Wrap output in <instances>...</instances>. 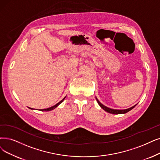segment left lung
Masks as SVG:
<instances>
[{"instance_id":"1","label":"left lung","mask_w":160,"mask_h":160,"mask_svg":"<svg viewBox=\"0 0 160 160\" xmlns=\"http://www.w3.org/2000/svg\"><path fill=\"white\" fill-rule=\"evenodd\" d=\"M96 99H97V102H98V104H99V106L102 108V109H103L104 110H105L106 112H108V113H112V114H123V113H127V112H129L130 110H131L132 108H135L136 106H137V104H135V106H132V107H131V108H127V109H125V110H116V109H112V108H108V107H107V106H104V105H103L102 104L101 102L98 100V98L96 97Z\"/></svg>"}]
</instances>
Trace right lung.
I'll return each mask as SVG.
<instances>
[{
	"mask_svg": "<svg viewBox=\"0 0 160 160\" xmlns=\"http://www.w3.org/2000/svg\"><path fill=\"white\" fill-rule=\"evenodd\" d=\"M66 97H65L64 98H63L61 101H60L58 103H57L56 105H54V106H52V107H50V108H46V109H41V110H40V111H42V112H48V111H51V110H54V109H55V108L57 107V106H58L64 100V99L66 98ZM29 108V107H28ZM29 109H31V110H34V109H33V108H29Z\"/></svg>",
	"mask_w": 160,
	"mask_h": 160,
	"instance_id": "right-lung-1",
	"label": "right lung"
}]
</instances>
